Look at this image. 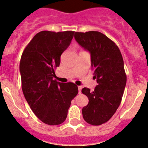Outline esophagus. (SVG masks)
Listing matches in <instances>:
<instances>
[{
  "label": "esophagus",
  "mask_w": 148,
  "mask_h": 148,
  "mask_svg": "<svg viewBox=\"0 0 148 148\" xmlns=\"http://www.w3.org/2000/svg\"><path fill=\"white\" fill-rule=\"evenodd\" d=\"M82 88H83V87L81 86V85H79V86H78V89H79V93L81 94V90Z\"/></svg>",
  "instance_id": "1"
}]
</instances>
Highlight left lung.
I'll return each mask as SVG.
<instances>
[{
  "mask_svg": "<svg viewBox=\"0 0 148 148\" xmlns=\"http://www.w3.org/2000/svg\"><path fill=\"white\" fill-rule=\"evenodd\" d=\"M78 43L91 55V67L98 85L93 91L84 88L88 106L82 109L88 123L100 125L112 118L120 106L127 76L118 46L103 34L96 31L75 32Z\"/></svg>",
  "mask_w": 148,
  "mask_h": 148,
  "instance_id": "obj_1",
  "label": "left lung"
}]
</instances>
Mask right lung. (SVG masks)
<instances>
[{"instance_id": "right-lung-1", "label": "right lung", "mask_w": 148, "mask_h": 148, "mask_svg": "<svg viewBox=\"0 0 148 148\" xmlns=\"http://www.w3.org/2000/svg\"><path fill=\"white\" fill-rule=\"evenodd\" d=\"M74 32L42 31L23 51L20 62L22 90L30 108L42 122L60 125L65 121L77 85L53 80L60 56L71 43Z\"/></svg>"}]
</instances>
